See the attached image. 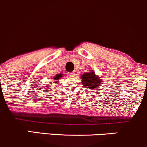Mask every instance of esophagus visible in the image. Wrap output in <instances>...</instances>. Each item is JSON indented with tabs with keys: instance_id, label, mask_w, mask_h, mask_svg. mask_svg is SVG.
<instances>
[{
	"instance_id": "obj_1",
	"label": "esophagus",
	"mask_w": 147,
	"mask_h": 147,
	"mask_svg": "<svg viewBox=\"0 0 147 147\" xmlns=\"http://www.w3.org/2000/svg\"><path fill=\"white\" fill-rule=\"evenodd\" d=\"M67 76L70 77V78H72V77H75V73H74V72H68V73H67Z\"/></svg>"
}]
</instances>
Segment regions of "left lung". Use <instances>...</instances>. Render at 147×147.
<instances>
[{"label":"left lung","instance_id":"8db88e82","mask_svg":"<svg viewBox=\"0 0 147 147\" xmlns=\"http://www.w3.org/2000/svg\"><path fill=\"white\" fill-rule=\"evenodd\" d=\"M81 78L82 84L88 89L97 88L100 86V79L98 76H96L94 72L84 73L82 75Z\"/></svg>","mask_w":147,"mask_h":147}]
</instances>
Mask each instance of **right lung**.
I'll use <instances>...</instances> for the list:
<instances>
[{
    "label": "right lung",
    "instance_id": "add662e5",
    "mask_svg": "<svg viewBox=\"0 0 147 147\" xmlns=\"http://www.w3.org/2000/svg\"><path fill=\"white\" fill-rule=\"evenodd\" d=\"M61 77H62V75H61V74H57V75H56L55 76L53 77L52 78H51V82H54V84H56V83H57V82H57V80H60Z\"/></svg>",
    "mask_w": 147,
    "mask_h": 147
}]
</instances>
